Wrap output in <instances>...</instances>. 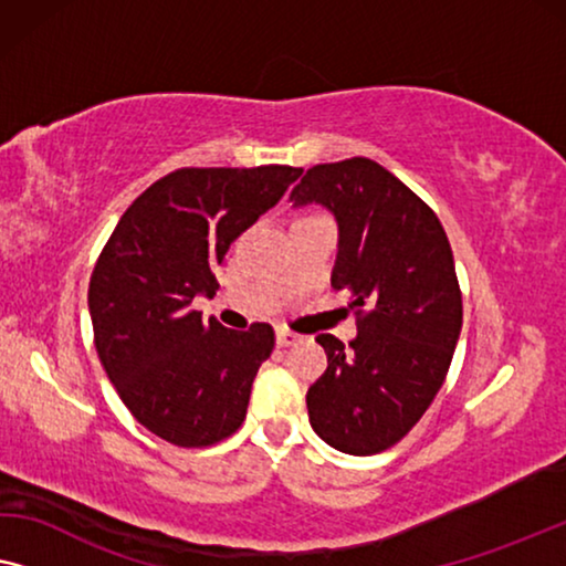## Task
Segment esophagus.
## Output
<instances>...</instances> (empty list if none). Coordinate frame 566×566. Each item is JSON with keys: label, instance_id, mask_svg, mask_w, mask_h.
Wrapping results in <instances>:
<instances>
[{"label": "esophagus", "instance_id": "1", "mask_svg": "<svg viewBox=\"0 0 566 566\" xmlns=\"http://www.w3.org/2000/svg\"><path fill=\"white\" fill-rule=\"evenodd\" d=\"M300 340H302L300 333H294V331H290V328H280V331H276V344H280L282 348H284V346L300 344Z\"/></svg>", "mask_w": 566, "mask_h": 566}]
</instances>
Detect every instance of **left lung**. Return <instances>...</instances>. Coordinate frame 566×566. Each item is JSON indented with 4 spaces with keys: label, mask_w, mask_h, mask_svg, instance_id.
I'll return each mask as SVG.
<instances>
[{
    "label": "left lung",
    "mask_w": 566,
    "mask_h": 566,
    "mask_svg": "<svg viewBox=\"0 0 566 566\" xmlns=\"http://www.w3.org/2000/svg\"><path fill=\"white\" fill-rule=\"evenodd\" d=\"M294 205H325L338 220L333 290L352 292L356 336L315 340L328 369L307 389L310 426L333 449L371 457L431 408L461 333V290L436 212L392 171L364 156L307 169Z\"/></svg>",
    "instance_id": "8db88e82"
}]
</instances>
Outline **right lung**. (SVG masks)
<instances>
[{
    "instance_id": "obj_1",
    "label": "right lung",
    "mask_w": 566,
    "mask_h": 566,
    "mask_svg": "<svg viewBox=\"0 0 566 566\" xmlns=\"http://www.w3.org/2000/svg\"><path fill=\"white\" fill-rule=\"evenodd\" d=\"M294 166L177 169L123 212L90 280L94 346L125 408L181 449L233 436L251 385L274 352V328L202 321L230 243L282 200Z\"/></svg>"
}]
</instances>
